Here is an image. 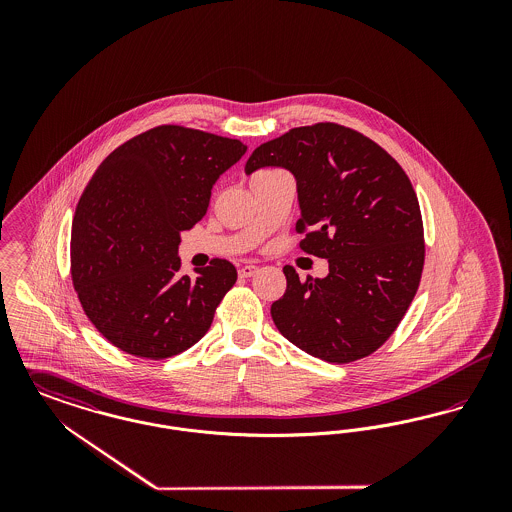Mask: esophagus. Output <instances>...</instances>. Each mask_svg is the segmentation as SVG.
Returning a JSON list of instances; mask_svg holds the SVG:
<instances>
[{"mask_svg":"<svg viewBox=\"0 0 512 512\" xmlns=\"http://www.w3.org/2000/svg\"><path fill=\"white\" fill-rule=\"evenodd\" d=\"M255 272H257L255 265H244V267H240V270H238V274H240L242 278H249V276H253Z\"/></svg>","mask_w":512,"mask_h":512,"instance_id":"34e87169","label":"esophagus"}]
</instances>
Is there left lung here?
<instances>
[{
  "instance_id": "left-lung-1",
  "label": "left lung",
  "mask_w": 512,
  "mask_h": 512,
  "mask_svg": "<svg viewBox=\"0 0 512 512\" xmlns=\"http://www.w3.org/2000/svg\"><path fill=\"white\" fill-rule=\"evenodd\" d=\"M284 167L297 180L299 247L328 259V276L299 280L270 315L286 340L326 363L382 347L405 317L424 268V226L409 176L384 147L336 122L292 128L257 147L251 174Z\"/></svg>"
}]
</instances>
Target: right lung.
I'll list each match as a JSON object with an SVG mask.
<instances>
[{
    "instance_id": "add662e5",
    "label": "right lung",
    "mask_w": 512,
    "mask_h": 512,
    "mask_svg": "<svg viewBox=\"0 0 512 512\" xmlns=\"http://www.w3.org/2000/svg\"><path fill=\"white\" fill-rule=\"evenodd\" d=\"M247 151L240 140L178 124L124 142L76 205L71 274L99 334L124 353L161 361L201 340L236 267L213 259L180 276V232L203 219L220 174Z\"/></svg>"
}]
</instances>
